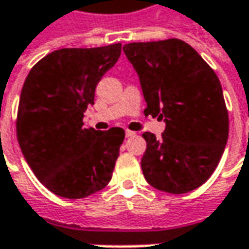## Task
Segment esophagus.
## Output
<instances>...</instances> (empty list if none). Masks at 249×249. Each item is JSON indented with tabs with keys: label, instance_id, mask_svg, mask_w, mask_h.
Segmentation results:
<instances>
[{
	"label": "esophagus",
	"instance_id": "esophagus-1",
	"mask_svg": "<svg viewBox=\"0 0 249 249\" xmlns=\"http://www.w3.org/2000/svg\"><path fill=\"white\" fill-rule=\"evenodd\" d=\"M133 136H136V133H134V131H131V130H126V137H133Z\"/></svg>",
	"mask_w": 249,
	"mask_h": 249
}]
</instances>
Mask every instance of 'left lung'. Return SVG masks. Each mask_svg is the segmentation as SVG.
<instances>
[{
  "label": "left lung",
  "mask_w": 249,
  "mask_h": 249,
  "mask_svg": "<svg viewBox=\"0 0 249 249\" xmlns=\"http://www.w3.org/2000/svg\"><path fill=\"white\" fill-rule=\"evenodd\" d=\"M123 51L139 74L144 113L166 123L160 139L142 134V175L165 193L196 190L215 172L229 137V113L216 73L178 38L130 43Z\"/></svg>",
  "instance_id": "obj_1"
}]
</instances>
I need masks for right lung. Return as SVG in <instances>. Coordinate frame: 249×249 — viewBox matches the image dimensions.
<instances>
[{
    "label": "right lung",
    "instance_id": "right-lung-1",
    "mask_svg": "<svg viewBox=\"0 0 249 249\" xmlns=\"http://www.w3.org/2000/svg\"><path fill=\"white\" fill-rule=\"evenodd\" d=\"M120 51V43L56 50L36 63L24 80L18 141L36 177L56 196L86 198L112 178L124 130L84 129L83 118Z\"/></svg>",
    "mask_w": 249,
    "mask_h": 249
}]
</instances>
